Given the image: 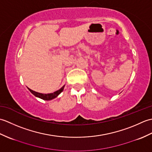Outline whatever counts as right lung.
<instances>
[{
    "mask_svg": "<svg viewBox=\"0 0 152 152\" xmlns=\"http://www.w3.org/2000/svg\"><path fill=\"white\" fill-rule=\"evenodd\" d=\"M64 87V86H63L62 88H61L60 89L57 90V91H55L53 93H48V94H44V93H38V92L33 91V90L29 89L28 88H27L31 91L32 94H33L35 96H37V97L45 100V101H50V100H52L55 98H56L57 96L63 91Z\"/></svg>",
    "mask_w": 152,
    "mask_h": 152,
    "instance_id": "add662e5",
    "label": "right lung"
}]
</instances>
